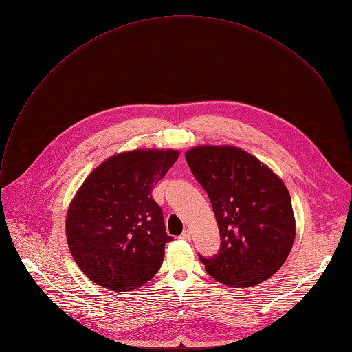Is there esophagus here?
<instances>
[{"label":"esophagus","instance_id":"34e87169","mask_svg":"<svg viewBox=\"0 0 352 352\" xmlns=\"http://www.w3.org/2000/svg\"><path fill=\"white\" fill-rule=\"evenodd\" d=\"M179 238L184 239V241H189L190 239V231L189 230H184V232L179 235Z\"/></svg>","mask_w":352,"mask_h":352}]
</instances>
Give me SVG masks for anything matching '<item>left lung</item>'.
Listing matches in <instances>:
<instances>
[{
  "label": "left lung",
  "mask_w": 352,
  "mask_h": 352,
  "mask_svg": "<svg viewBox=\"0 0 352 352\" xmlns=\"http://www.w3.org/2000/svg\"><path fill=\"white\" fill-rule=\"evenodd\" d=\"M186 163L206 190L221 245L199 256L217 281L241 288L272 277L287 261L295 239L291 196L261 160L235 146H196Z\"/></svg>",
  "instance_id": "1"
}]
</instances>
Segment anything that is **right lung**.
<instances>
[{
    "label": "right lung",
    "instance_id": "add662e5",
    "mask_svg": "<svg viewBox=\"0 0 352 352\" xmlns=\"http://www.w3.org/2000/svg\"><path fill=\"white\" fill-rule=\"evenodd\" d=\"M178 150L143 148L107 159L85 179L68 209L67 239L76 265L93 283L125 292L162 267L167 235L152 189Z\"/></svg>",
    "mask_w": 352,
    "mask_h": 352
}]
</instances>
